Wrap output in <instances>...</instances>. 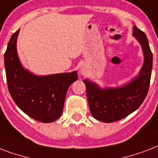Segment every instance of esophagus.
Returning a JSON list of instances; mask_svg holds the SVG:
<instances>
[{"label": "esophagus", "instance_id": "34e87169", "mask_svg": "<svg viewBox=\"0 0 158 158\" xmlns=\"http://www.w3.org/2000/svg\"><path fill=\"white\" fill-rule=\"evenodd\" d=\"M81 73H83V72H82V71H81Z\"/></svg>", "mask_w": 158, "mask_h": 158}]
</instances>
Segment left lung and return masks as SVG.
Returning <instances> with one entry per match:
<instances>
[{"instance_id":"1","label":"left lung","mask_w":158,"mask_h":158,"mask_svg":"<svg viewBox=\"0 0 158 158\" xmlns=\"http://www.w3.org/2000/svg\"><path fill=\"white\" fill-rule=\"evenodd\" d=\"M133 36L141 45L144 56L139 75L122 86L115 88H101L87 78L83 80L90 113L97 120L112 123L125 118L141 106L148 94L152 68V53L146 35L135 25Z\"/></svg>"}]
</instances>
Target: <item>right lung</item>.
I'll return each mask as SVG.
<instances>
[{"label": "right lung", "mask_w": 158, "mask_h": 158, "mask_svg": "<svg viewBox=\"0 0 158 158\" xmlns=\"http://www.w3.org/2000/svg\"><path fill=\"white\" fill-rule=\"evenodd\" d=\"M19 32L18 29L12 35L4 55L9 92L27 115L40 122L51 123L62 114L67 91L77 80V73L38 76L25 69L17 53Z\"/></svg>", "instance_id": "right-lung-1"}]
</instances>
